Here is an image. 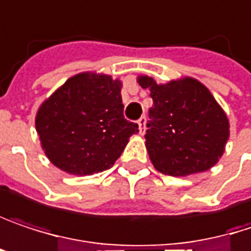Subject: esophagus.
<instances>
[{
  "mask_svg": "<svg viewBox=\"0 0 251 251\" xmlns=\"http://www.w3.org/2000/svg\"><path fill=\"white\" fill-rule=\"evenodd\" d=\"M137 124H139V133H140V134H144V131H146V117H144V115L139 118Z\"/></svg>",
  "mask_w": 251,
  "mask_h": 251,
  "instance_id": "esophagus-1",
  "label": "esophagus"
}]
</instances>
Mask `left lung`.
<instances>
[{"label":"left lung","mask_w":251,"mask_h":251,"mask_svg":"<svg viewBox=\"0 0 251 251\" xmlns=\"http://www.w3.org/2000/svg\"><path fill=\"white\" fill-rule=\"evenodd\" d=\"M150 91L146 149L156 171L188 176L211 169L223 156L230 137V123L209 89L194 78L157 83L137 78Z\"/></svg>","instance_id":"obj_1"}]
</instances>
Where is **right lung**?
<instances>
[{"label": "right lung", "instance_id": "right-lung-1", "mask_svg": "<svg viewBox=\"0 0 251 251\" xmlns=\"http://www.w3.org/2000/svg\"><path fill=\"white\" fill-rule=\"evenodd\" d=\"M121 80L82 72L40 105L36 130L47 159L71 175L112 168L139 126L124 118Z\"/></svg>", "mask_w": 251, "mask_h": 251}]
</instances>
